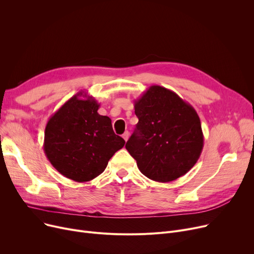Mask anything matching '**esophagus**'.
Here are the masks:
<instances>
[{
  "instance_id": "obj_1",
  "label": "esophagus",
  "mask_w": 254,
  "mask_h": 254,
  "mask_svg": "<svg viewBox=\"0 0 254 254\" xmlns=\"http://www.w3.org/2000/svg\"><path fill=\"white\" fill-rule=\"evenodd\" d=\"M123 138L125 139V141H127L128 140V138H129V132L127 130V131H125V134L123 135Z\"/></svg>"
}]
</instances>
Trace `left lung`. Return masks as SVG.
Instances as JSON below:
<instances>
[{
  "mask_svg": "<svg viewBox=\"0 0 254 254\" xmlns=\"http://www.w3.org/2000/svg\"><path fill=\"white\" fill-rule=\"evenodd\" d=\"M139 122L126 148L143 175L170 182L185 175L204 147L201 120L176 92L152 85L135 101Z\"/></svg>",
  "mask_w": 254,
  "mask_h": 254,
  "instance_id": "8db88e82",
  "label": "left lung"
}]
</instances>
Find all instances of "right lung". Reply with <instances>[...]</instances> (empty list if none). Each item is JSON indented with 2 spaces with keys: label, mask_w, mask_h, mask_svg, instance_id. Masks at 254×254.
<instances>
[{
  "label": "right lung",
  "mask_w": 254,
  "mask_h": 254,
  "mask_svg": "<svg viewBox=\"0 0 254 254\" xmlns=\"http://www.w3.org/2000/svg\"><path fill=\"white\" fill-rule=\"evenodd\" d=\"M96 99L79 91L48 119L43 148L62 175L87 182L104 172L126 141L113 131L111 119L98 113Z\"/></svg>",
  "instance_id": "obj_1"
}]
</instances>
